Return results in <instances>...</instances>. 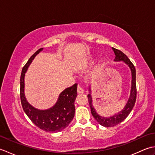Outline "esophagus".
Wrapping results in <instances>:
<instances>
[{"instance_id":"obj_1","label":"esophagus","mask_w":155,"mask_h":155,"mask_svg":"<svg viewBox=\"0 0 155 155\" xmlns=\"http://www.w3.org/2000/svg\"><path fill=\"white\" fill-rule=\"evenodd\" d=\"M77 92L78 93H84V89L83 87H81V86H78L77 87Z\"/></svg>"}]
</instances>
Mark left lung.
<instances>
[{
  "label": "left lung",
  "mask_w": 155,
  "mask_h": 155,
  "mask_svg": "<svg viewBox=\"0 0 155 155\" xmlns=\"http://www.w3.org/2000/svg\"><path fill=\"white\" fill-rule=\"evenodd\" d=\"M112 49L113 50L115 54L114 61H123L130 67L131 70V73H132V82H131V90L130 97L128 98L127 104L125 105L124 108L121 111H120L119 113L115 114L113 116L110 117H102L97 113V111L95 110L94 108L93 107V103H92L93 101H92V97L91 93L90 94H88L87 97L88 99V103L90 104L92 115H93L98 123L102 125V126L105 127L116 126L118 124H119L121 122H123L125 118L128 117V115L130 114L131 110H133L137 99L135 67H134V64L132 63V62L130 61V59L128 58L127 55L124 54L123 52L114 48H112Z\"/></svg>",
  "instance_id": "left-lung-1"
}]
</instances>
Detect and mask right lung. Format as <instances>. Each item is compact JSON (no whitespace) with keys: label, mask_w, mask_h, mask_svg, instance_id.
I'll list each match as a JSON object with an SVG mask.
<instances>
[{"label":"right lung","mask_w":155,"mask_h":155,"mask_svg":"<svg viewBox=\"0 0 155 155\" xmlns=\"http://www.w3.org/2000/svg\"><path fill=\"white\" fill-rule=\"evenodd\" d=\"M43 48L35 52L23 67L21 75L20 96L23 110L36 126L47 132H59L68 127L74 116V101L77 96V84L66 88L59 95L58 99L53 107L47 110H38L29 104L24 93L25 76L28 66L36 55Z\"/></svg>","instance_id":"1"}]
</instances>
